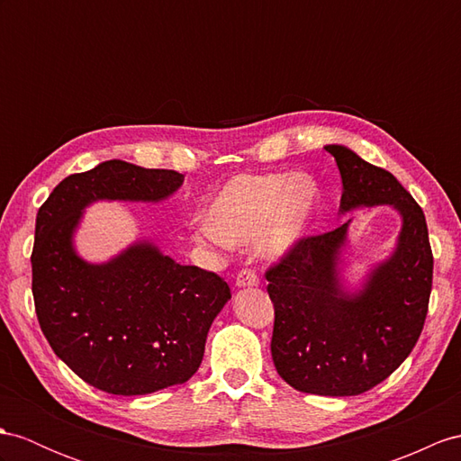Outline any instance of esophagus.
Segmentation results:
<instances>
[{
    "instance_id": "obj_1",
    "label": "esophagus",
    "mask_w": 461,
    "mask_h": 461,
    "mask_svg": "<svg viewBox=\"0 0 461 461\" xmlns=\"http://www.w3.org/2000/svg\"><path fill=\"white\" fill-rule=\"evenodd\" d=\"M237 285L239 287H256L258 285V276L254 269L244 267L237 274Z\"/></svg>"
}]
</instances>
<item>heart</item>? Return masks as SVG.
I'll return each mask as SVG.
<instances>
[{"mask_svg": "<svg viewBox=\"0 0 461 461\" xmlns=\"http://www.w3.org/2000/svg\"><path fill=\"white\" fill-rule=\"evenodd\" d=\"M319 205L311 176L240 174L224 184L203 211V239L244 246L260 239L262 249L282 256L307 237Z\"/></svg>", "mask_w": 461, "mask_h": 461, "instance_id": "b5f03b06", "label": "heart"}]
</instances>
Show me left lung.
<instances>
[{
	"label": "left lung",
	"instance_id": "8db88e82",
	"mask_svg": "<svg viewBox=\"0 0 461 461\" xmlns=\"http://www.w3.org/2000/svg\"><path fill=\"white\" fill-rule=\"evenodd\" d=\"M324 150L340 170L342 215L389 205L402 219L401 232L393 254L369 269L356 291L346 289L340 274L352 219L303 239L269 267L272 357L294 389L350 397L387 379L412 352L429 312L434 260L424 212L395 176L342 144Z\"/></svg>",
	"mask_w": 461,
	"mask_h": 461
}]
</instances>
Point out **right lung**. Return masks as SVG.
<instances>
[{
    "label": "right lung",
    "instance_id": "obj_1",
    "mask_svg": "<svg viewBox=\"0 0 461 461\" xmlns=\"http://www.w3.org/2000/svg\"><path fill=\"white\" fill-rule=\"evenodd\" d=\"M184 174L107 160L72 174L37 212L32 297L54 354L111 395H146L185 384L203 360L207 332L230 299L222 277L182 266L139 240L104 264L74 249L84 209L95 201L158 203Z\"/></svg>",
    "mask_w": 461,
    "mask_h": 461
}]
</instances>
